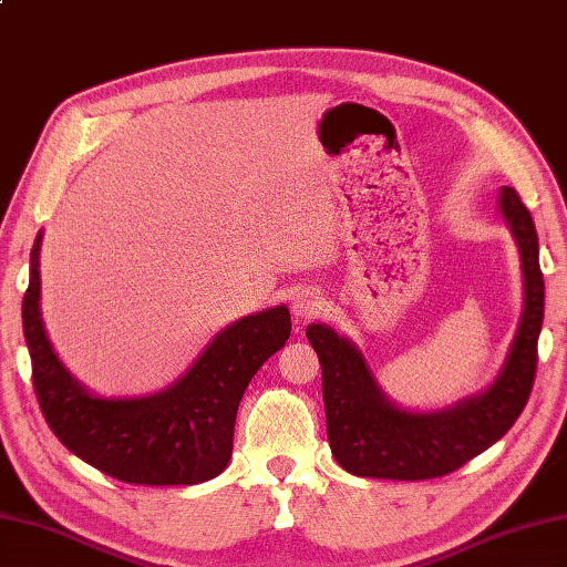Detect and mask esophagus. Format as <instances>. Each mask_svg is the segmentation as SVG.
<instances>
[{
	"label": "esophagus",
	"instance_id": "34e87169",
	"mask_svg": "<svg viewBox=\"0 0 567 567\" xmlns=\"http://www.w3.org/2000/svg\"><path fill=\"white\" fill-rule=\"evenodd\" d=\"M322 310V296L317 291H300L296 298H293V315L298 317V320H310V317H315L317 312Z\"/></svg>",
	"mask_w": 567,
	"mask_h": 567
}]
</instances>
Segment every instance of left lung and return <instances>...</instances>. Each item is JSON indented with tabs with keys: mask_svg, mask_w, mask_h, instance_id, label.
I'll return each mask as SVG.
<instances>
[{
	"mask_svg": "<svg viewBox=\"0 0 567 567\" xmlns=\"http://www.w3.org/2000/svg\"><path fill=\"white\" fill-rule=\"evenodd\" d=\"M501 214L519 247L524 310L501 375L486 392L443 411H406L382 394L363 353L327 324H310L308 341L322 365L327 437L334 460L365 478L423 481L457 472L513 427L527 406L544 322V274L527 206L501 189Z\"/></svg>",
	"mask_w": 567,
	"mask_h": 567,
	"instance_id": "obj_1",
	"label": "left lung"
}]
</instances>
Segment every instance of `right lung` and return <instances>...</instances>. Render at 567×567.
<instances>
[{
  "label": "right lung",
  "mask_w": 567,
  "mask_h": 567,
  "mask_svg": "<svg viewBox=\"0 0 567 567\" xmlns=\"http://www.w3.org/2000/svg\"><path fill=\"white\" fill-rule=\"evenodd\" d=\"M40 243L31 250L23 337L40 411L60 443L99 472L136 486H195L218 476L233 454L247 384L291 337L286 306L247 315L218 331L183 378L148 396H95L72 378L40 317Z\"/></svg>",
  "instance_id": "obj_1"
}]
</instances>
